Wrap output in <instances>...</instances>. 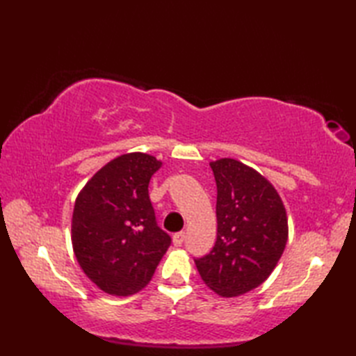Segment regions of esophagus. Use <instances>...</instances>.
<instances>
[{"label":"esophagus","instance_id":"obj_1","mask_svg":"<svg viewBox=\"0 0 356 356\" xmlns=\"http://www.w3.org/2000/svg\"><path fill=\"white\" fill-rule=\"evenodd\" d=\"M185 241V232H176L172 236V243L176 246H182Z\"/></svg>","mask_w":356,"mask_h":356}]
</instances>
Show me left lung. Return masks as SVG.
Segmentation results:
<instances>
[{"label": "left lung", "mask_w": 356, "mask_h": 356, "mask_svg": "<svg viewBox=\"0 0 356 356\" xmlns=\"http://www.w3.org/2000/svg\"><path fill=\"white\" fill-rule=\"evenodd\" d=\"M217 185V238L209 254L195 259L207 286L237 297L266 280L287 241V217L275 188L234 159L211 162Z\"/></svg>", "instance_id": "obj_1"}]
</instances>
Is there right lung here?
Here are the masks:
<instances>
[{"instance_id": "1", "label": "right lung", "mask_w": 356, "mask_h": 356, "mask_svg": "<svg viewBox=\"0 0 356 356\" xmlns=\"http://www.w3.org/2000/svg\"><path fill=\"white\" fill-rule=\"evenodd\" d=\"M162 162L143 153L113 159L74 202L72 243L86 275L110 295L145 287L171 237L157 226L148 185Z\"/></svg>"}]
</instances>
